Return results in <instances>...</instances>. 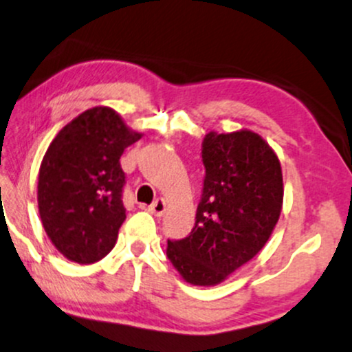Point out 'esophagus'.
<instances>
[{
	"mask_svg": "<svg viewBox=\"0 0 352 352\" xmlns=\"http://www.w3.org/2000/svg\"><path fill=\"white\" fill-rule=\"evenodd\" d=\"M149 211L152 214H155V217H162V214L165 213V201L162 200V198H157V200H155L149 206Z\"/></svg>",
	"mask_w": 352,
	"mask_h": 352,
	"instance_id": "34e87169",
	"label": "esophagus"
}]
</instances>
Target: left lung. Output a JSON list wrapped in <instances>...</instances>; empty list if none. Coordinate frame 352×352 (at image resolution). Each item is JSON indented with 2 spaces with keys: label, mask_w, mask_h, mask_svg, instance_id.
Segmentation results:
<instances>
[{
  "label": "left lung",
  "mask_w": 352,
  "mask_h": 352,
  "mask_svg": "<svg viewBox=\"0 0 352 352\" xmlns=\"http://www.w3.org/2000/svg\"><path fill=\"white\" fill-rule=\"evenodd\" d=\"M195 226L185 239L167 241V257L192 285H218L264 248L283 201L282 167L259 134L208 133Z\"/></svg>",
  "instance_id": "8db88e82"
}]
</instances>
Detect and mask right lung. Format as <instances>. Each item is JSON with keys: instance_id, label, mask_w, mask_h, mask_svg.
<instances>
[{"instance_id": "obj_1", "label": "right lung", "mask_w": 352, "mask_h": 352, "mask_svg": "<svg viewBox=\"0 0 352 352\" xmlns=\"http://www.w3.org/2000/svg\"><path fill=\"white\" fill-rule=\"evenodd\" d=\"M141 135L114 109L96 107L50 142L39 168L37 205L49 239L69 261L93 264L114 248L126 219L120 159Z\"/></svg>"}]
</instances>
